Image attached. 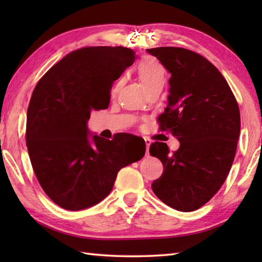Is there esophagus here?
<instances>
[{
    "instance_id": "obj_1",
    "label": "esophagus",
    "mask_w": 262,
    "mask_h": 262,
    "mask_svg": "<svg viewBox=\"0 0 262 262\" xmlns=\"http://www.w3.org/2000/svg\"><path fill=\"white\" fill-rule=\"evenodd\" d=\"M151 140H149V138H147V137H145V144H146V154L148 155V153H149V145H151Z\"/></svg>"
}]
</instances>
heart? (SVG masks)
Returning a JSON list of instances; mask_svg holds the SVG:
<instances>
[{
    "mask_svg": "<svg viewBox=\"0 0 262 262\" xmlns=\"http://www.w3.org/2000/svg\"><path fill=\"white\" fill-rule=\"evenodd\" d=\"M137 75L145 90L155 86L163 88L165 83L166 71L158 58L147 56L140 60L137 64Z\"/></svg>",
    "mask_w": 262,
    "mask_h": 262,
    "instance_id": "1",
    "label": "heart"
}]
</instances>
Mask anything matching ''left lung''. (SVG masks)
<instances>
[{
	"mask_svg": "<svg viewBox=\"0 0 262 262\" xmlns=\"http://www.w3.org/2000/svg\"><path fill=\"white\" fill-rule=\"evenodd\" d=\"M171 74L161 129H170L180 147L170 153L155 142L149 154L163 164L152 190L171 208L192 211L220 190L234 161L241 129L240 110L224 76L209 60L189 49H146Z\"/></svg>",
	"mask_w": 262,
	"mask_h": 262,
	"instance_id": "1",
	"label": "left lung"
}]
</instances>
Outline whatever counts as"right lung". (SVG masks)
Instances as JSON below:
<instances>
[{
	"mask_svg": "<svg viewBox=\"0 0 262 262\" xmlns=\"http://www.w3.org/2000/svg\"><path fill=\"white\" fill-rule=\"evenodd\" d=\"M133 49L84 47L43 75L27 111V147L43 191L59 207L81 210L108 196L118 171L145 154L127 152L125 138L89 135L93 110L107 109L114 81L134 63ZM145 144V142H144Z\"/></svg>",
	"mask_w": 262,
	"mask_h": 262,
	"instance_id": "1",
	"label": "right lung"
}]
</instances>
